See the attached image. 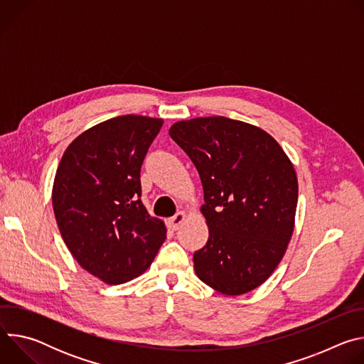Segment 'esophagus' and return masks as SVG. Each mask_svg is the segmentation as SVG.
Instances as JSON below:
<instances>
[{
    "label": "esophagus",
    "instance_id": "obj_1",
    "mask_svg": "<svg viewBox=\"0 0 364 364\" xmlns=\"http://www.w3.org/2000/svg\"><path fill=\"white\" fill-rule=\"evenodd\" d=\"M186 219H187V213H186V212H178L176 216H173V218L168 220L170 228L174 229V230H177V229L184 223Z\"/></svg>",
    "mask_w": 364,
    "mask_h": 364
}]
</instances>
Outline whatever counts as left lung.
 Returning <instances> with one entry per match:
<instances>
[{"label": "left lung", "instance_id": "obj_1", "mask_svg": "<svg viewBox=\"0 0 364 364\" xmlns=\"http://www.w3.org/2000/svg\"><path fill=\"white\" fill-rule=\"evenodd\" d=\"M168 134L203 184L209 239L193 256L198 279L232 296L262 285L295 226L298 178L288 155L262 128L225 117L178 121Z\"/></svg>", "mask_w": 364, "mask_h": 364}]
</instances>
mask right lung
Segmentation results:
<instances>
[{
    "label": "right lung",
    "instance_id": "1",
    "mask_svg": "<svg viewBox=\"0 0 364 364\" xmlns=\"http://www.w3.org/2000/svg\"><path fill=\"white\" fill-rule=\"evenodd\" d=\"M161 118L122 115L76 136L59 163L51 201L76 262L108 285L144 274L166 240L142 204L139 173Z\"/></svg>",
    "mask_w": 364,
    "mask_h": 364
}]
</instances>
